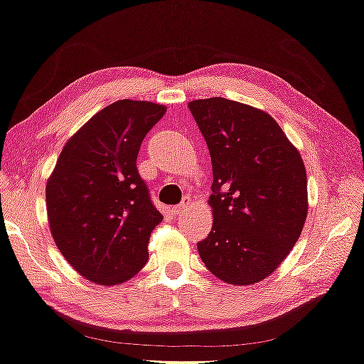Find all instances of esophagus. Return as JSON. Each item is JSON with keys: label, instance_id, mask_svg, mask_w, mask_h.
Listing matches in <instances>:
<instances>
[{"label": "esophagus", "instance_id": "esophagus-1", "mask_svg": "<svg viewBox=\"0 0 364 364\" xmlns=\"http://www.w3.org/2000/svg\"><path fill=\"white\" fill-rule=\"evenodd\" d=\"M191 208H193V200H191V198H184L180 204L173 205L171 213L175 214V215H183V214L189 213V209H191Z\"/></svg>", "mask_w": 364, "mask_h": 364}]
</instances>
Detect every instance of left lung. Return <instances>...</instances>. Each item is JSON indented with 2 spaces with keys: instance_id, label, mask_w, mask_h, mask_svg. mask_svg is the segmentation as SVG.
<instances>
[{
  "instance_id": "obj_1",
  "label": "left lung",
  "mask_w": 364,
  "mask_h": 364,
  "mask_svg": "<svg viewBox=\"0 0 364 364\" xmlns=\"http://www.w3.org/2000/svg\"><path fill=\"white\" fill-rule=\"evenodd\" d=\"M213 161L214 224L199 257L229 284H253L289 255L307 217L301 154L267 112L225 97L189 102Z\"/></svg>"
}]
</instances>
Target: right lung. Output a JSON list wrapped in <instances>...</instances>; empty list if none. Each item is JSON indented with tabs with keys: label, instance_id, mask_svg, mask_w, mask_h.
<instances>
[{
	"label": "right lung",
	"instance_id": "1",
	"mask_svg": "<svg viewBox=\"0 0 364 364\" xmlns=\"http://www.w3.org/2000/svg\"><path fill=\"white\" fill-rule=\"evenodd\" d=\"M165 111L149 101L106 106L68 140L47 183L55 245L97 284L124 283L149 259L150 234L164 215L139 175L137 155Z\"/></svg>",
	"mask_w": 364,
	"mask_h": 364
}]
</instances>
